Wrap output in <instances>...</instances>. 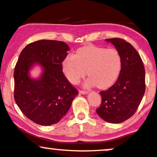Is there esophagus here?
<instances>
[{"instance_id":"esophagus-1","label":"esophagus","mask_w":157,"mask_h":157,"mask_svg":"<svg viewBox=\"0 0 157 157\" xmlns=\"http://www.w3.org/2000/svg\"><path fill=\"white\" fill-rule=\"evenodd\" d=\"M79 93H80V94H82V95H86V94L88 93V92L86 90H80Z\"/></svg>"}]
</instances>
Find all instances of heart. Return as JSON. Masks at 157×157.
Returning a JSON list of instances; mask_svg holds the SVG:
<instances>
[{"instance_id": "heart-1", "label": "heart", "mask_w": 157, "mask_h": 157, "mask_svg": "<svg viewBox=\"0 0 157 157\" xmlns=\"http://www.w3.org/2000/svg\"><path fill=\"white\" fill-rule=\"evenodd\" d=\"M63 72L70 82L77 84L87 74L86 85L105 89L116 82L122 68V58L116 49L88 46L70 54L63 61Z\"/></svg>"}]
</instances>
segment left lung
Masks as SVG:
<instances>
[{"mask_svg":"<svg viewBox=\"0 0 157 157\" xmlns=\"http://www.w3.org/2000/svg\"><path fill=\"white\" fill-rule=\"evenodd\" d=\"M122 58L118 80L105 91L100 92L101 105L96 110L100 118L112 124H120L136 111L145 93V70L141 58L131 44L124 39H108Z\"/></svg>","mask_w":157,"mask_h":157,"instance_id":"1","label":"left lung"}]
</instances>
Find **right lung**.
<instances>
[{"mask_svg": "<svg viewBox=\"0 0 157 157\" xmlns=\"http://www.w3.org/2000/svg\"><path fill=\"white\" fill-rule=\"evenodd\" d=\"M70 50L64 41L39 40L21 52L14 70V99L21 112L41 126L57 124L70 109L78 91L62 72V62ZM43 68L41 76L31 78L35 64Z\"/></svg>", "mask_w": 157, "mask_h": 157, "instance_id": "obj_1", "label": "right lung"}]
</instances>
